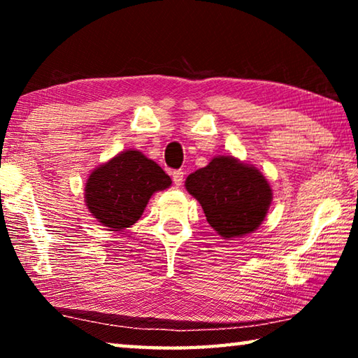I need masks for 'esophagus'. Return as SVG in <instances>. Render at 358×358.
Wrapping results in <instances>:
<instances>
[{
	"mask_svg": "<svg viewBox=\"0 0 358 358\" xmlns=\"http://www.w3.org/2000/svg\"><path fill=\"white\" fill-rule=\"evenodd\" d=\"M183 178H185L183 171H173L172 172V180H173L175 186H181V183H183Z\"/></svg>",
	"mask_w": 358,
	"mask_h": 358,
	"instance_id": "1",
	"label": "esophagus"
}]
</instances>
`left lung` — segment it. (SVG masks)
<instances>
[{"label":"left lung","instance_id":"left-lung-1","mask_svg":"<svg viewBox=\"0 0 358 358\" xmlns=\"http://www.w3.org/2000/svg\"><path fill=\"white\" fill-rule=\"evenodd\" d=\"M185 186L222 238L254 232L265 220L273 199L262 172L234 156L213 157L208 166L192 172Z\"/></svg>","mask_w":358,"mask_h":358}]
</instances>
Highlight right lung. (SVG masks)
I'll list each match as a JSON object with an SVG mask.
<instances>
[{"instance_id": "right-lung-1", "label": "right lung", "mask_w": 358, "mask_h": 358, "mask_svg": "<svg viewBox=\"0 0 358 358\" xmlns=\"http://www.w3.org/2000/svg\"><path fill=\"white\" fill-rule=\"evenodd\" d=\"M171 185V177L155 161L126 150L90 173L85 203L102 226L121 230L137 222L150 197Z\"/></svg>"}]
</instances>
